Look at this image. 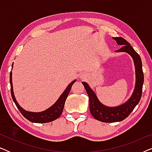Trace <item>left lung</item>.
<instances>
[{
	"mask_svg": "<svg viewBox=\"0 0 152 152\" xmlns=\"http://www.w3.org/2000/svg\"><path fill=\"white\" fill-rule=\"evenodd\" d=\"M118 45L122 48L116 52H125L132 56L136 68V86L134 93L130 99L123 104L115 107H106L97 99L96 95L90 88L88 84L83 82L89 98V109L91 115L95 119L103 122H120L125 119L132 113L136 106L140 100L142 92V85L144 82V74L142 72V61L140 55L134 50L130 43L122 37H113Z\"/></svg>",
	"mask_w": 152,
	"mask_h": 152,
	"instance_id": "obj_1",
	"label": "left lung"
}]
</instances>
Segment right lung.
I'll return each instance as SVG.
<instances>
[{
	"label": "right lung",
	"mask_w": 152,
	"mask_h": 152,
	"mask_svg": "<svg viewBox=\"0 0 152 152\" xmlns=\"http://www.w3.org/2000/svg\"><path fill=\"white\" fill-rule=\"evenodd\" d=\"M13 66V64L12 66ZM12 71L10 72V85H11V95L13 101L15 103L16 107L18 108V109L19 110L20 113L26 118L27 120H28L29 121L32 122H35V123H46V122H50L53 121L56 119H57L61 115L63 111L64 104H65L66 99L67 98L68 94H69L70 89L72 84H74L76 80L72 81L70 84L67 86V88L65 89V91H64V93L61 95V96L59 97V98L58 99V100L54 104L45 110L44 111L39 112V113H34V112H29L27 111L26 110H24L23 108H21L19 106V104L16 102L15 97H14V92H13V86H12Z\"/></svg>",
	"instance_id": "1"
}]
</instances>
